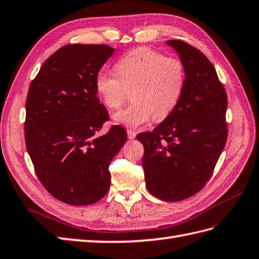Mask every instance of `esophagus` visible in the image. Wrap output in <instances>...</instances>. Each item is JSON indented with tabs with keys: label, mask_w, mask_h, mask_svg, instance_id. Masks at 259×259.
<instances>
[{
	"label": "esophagus",
	"mask_w": 259,
	"mask_h": 259,
	"mask_svg": "<svg viewBox=\"0 0 259 259\" xmlns=\"http://www.w3.org/2000/svg\"><path fill=\"white\" fill-rule=\"evenodd\" d=\"M127 136H128V139H130V140H133V139H135L136 133H135L134 131H131V130H128V131H127Z\"/></svg>",
	"instance_id": "34e87169"
}]
</instances>
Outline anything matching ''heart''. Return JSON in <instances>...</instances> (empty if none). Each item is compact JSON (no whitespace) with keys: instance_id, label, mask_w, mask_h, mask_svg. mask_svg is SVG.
<instances>
[{"instance_id":"1","label":"heart","mask_w":259,"mask_h":259,"mask_svg":"<svg viewBox=\"0 0 259 259\" xmlns=\"http://www.w3.org/2000/svg\"><path fill=\"white\" fill-rule=\"evenodd\" d=\"M115 71L100 72L96 91L108 110L118 111L130 99L132 105L116 114L114 120L136 128L149 119L163 120L174 111L185 86V68L175 57L141 48L124 55Z\"/></svg>"}]
</instances>
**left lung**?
<instances>
[{
  "instance_id": "left-lung-1",
  "label": "left lung",
  "mask_w": 259,
  "mask_h": 259,
  "mask_svg": "<svg viewBox=\"0 0 259 259\" xmlns=\"http://www.w3.org/2000/svg\"><path fill=\"white\" fill-rule=\"evenodd\" d=\"M166 43L181 57L185 86L174 111L152 132L136 137L144 146L148 192L178 202L198 193L214 173L227 141V95L202 52L181 39Z\"/></svg>"
}]
</instances>
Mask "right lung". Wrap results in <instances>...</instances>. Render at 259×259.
<instances>
[{
    "label": "right lung",
    "mask_w": 259,
    "mask_h": 259,
    "mask_svg": "<svg viewBox=\"0 0 259 259\" xmlns=\"http://www.w3.org/2000/svg\"><path fill=\"white\" fill-rule=\"evenodd\" d=\"M114 53L105 44H70L52 54L33 79L26 97L25 144L39 182L54 198L91 205L105 196L112 159L127 141L108 120L97 99L96 76Z\"/></svg>",
    "instance_id": "1"
}]
</instances>
